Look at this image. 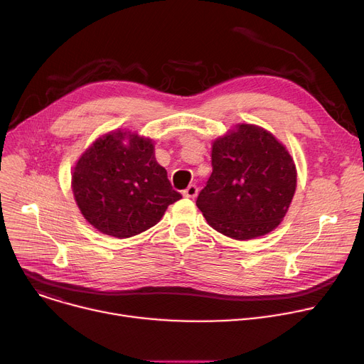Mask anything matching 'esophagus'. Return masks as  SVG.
<instances>
[{"instance_id":"esophagus-1","label":"esophagus","mask_w":364,"mask_h":364,"mask_svg":"<svg viewBox=\"0 0 364 364\" xmlns=\"http://www.w3.org/2000/svg\"><path fill=\"white\" fill-rule=\"evenodd\" d=\"M197 191H199V188H197V186H196V184H190V186L183 191V194H184V197H190V199H194V197L197 196Z\"/></svg>"}]
</instances>
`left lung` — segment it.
Listing matches in <instances>:
<instances>
[{"label": "left lung", "mask_w": 364, "mask_h": 364, "mask_svg": "<svg viewBox=\"0 0 364 364\" xmlns=\"http://www.w3.org/2000/svg\"><path fill=\"white\" fill-rule=\"evenodd\" d=\"M212 174L196 205L218 232L251 240L273 230L296 190L294 164L262 127L238 124L212 146Z\"/></svg>", "instance_id": "1"}]
</instances>
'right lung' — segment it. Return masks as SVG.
<instances>
[{
	"mask_svg": "<svg viewBox=\"0 0 364 364\" xmlns=\"http://www.w3.org/2000/svg\"><path fill=\"white\" fill-rule=\"evenodd\" d=\"M73 190L84 218L116 238L144 232L181 199L167 170L156 162L152 142L123 132L100 138L82 154L74 168Z\"/></svg>",
	"mask_w": 364,
	"mask_h": 364,
	"instance_id": "1",
	"label": "right lung"
}]
</instances>
